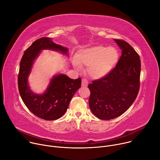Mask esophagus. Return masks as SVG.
I'll list each match as a JSON object with an SVG mask.
<instances>
[{"label": "esophagus", "mask_w": 160, "mask_h": 160, "mask_svg": "<svg viewBox=\"0 0 160 160\" xmlns=\"http://www.w3.org/2000/svg\"><path fill=\"white\" fill-rule=\"evenodd\" d=\"M87 85H88V82L85 79H83L82 80V87H87Z\"/></svg>", "instance_id": "esophagus-1"}]
</instances>
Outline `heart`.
I'll list each match as a JSON object with an SVG mask.
<instances>
[{
  "label": "heart",
  "mask_w": 160,
  "mask_h": 160,
  "mask_svg": "<svg viewBox=\"0 0 160 160\" xmlns=\"http://www.w3.org/2000/svg\"><path fill=\"white\" fill-rule=\"evenodd\" d=\"M118 58V51L115 48L98 45L80 50L73 64L77 68L87 66L88 74L97 79L108 75L116 66Z\"/></svg>",
  "instance_id": "1"
}]
</instances>
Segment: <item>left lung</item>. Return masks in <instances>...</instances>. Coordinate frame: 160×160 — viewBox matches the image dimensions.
<instances>
[{
    "mask_svg": "<svg viewBox=\"0 0 160 160\" xmlns=\"http://www.w3.org/2000/svg\"><path fill=\"white\" fill-rule=\"evenodd\" d=\"M114 40L122 50L116 67L88 86L90 91V109L96 117L104 120L122 115L133 104L139 90V56L127 42Z\"/></svg>",
    "mask_w": 160,
    "mask_h": 160,
    "instance_id": "1",
    "label": "left lung"
}]
</instances>
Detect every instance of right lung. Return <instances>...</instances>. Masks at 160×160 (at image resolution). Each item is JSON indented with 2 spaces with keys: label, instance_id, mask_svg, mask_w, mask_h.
Instances as JSON below:
<instances>
[{
  "label": "right lung",
  "instance_id": "add662e5",
  "mask_svg": "<svg viewBox=\"0 0 160 160\" xmlns=\"http://www.w3.org/2000/svg\"><path fill=\"white\" fill-rule=\"evenodd\" d=\"M52 50L68 55V49L54 43L51 38L35 40L22 56L18 74V89L21 98L35 115L45 120H55L66 111L71 99L81 87V78L73 80L64 74L52 77L45 92L34 93L28 83L33 64L42 50Z\"/></svg>",
  "mask_w": 160,
  "mask_h": 160
}]
</instances>
